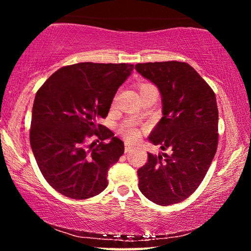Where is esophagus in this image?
Instances as JSON below:
<instances>
[{"instance_id": "1", "label": "esophagus", "mask_w": 251, "mask_h": 251, "mask_svg": "<svg viewBox=\"0 0 251 251\" xmlns=\"http://www.w3.org/2000/svg\"><path fill=\"white\" fill-rule=\"evenodd\" d=\"M133 150V145H130L128 143H125V152H128Z\"/></svg>"}]
</instances>
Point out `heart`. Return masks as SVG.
<instances>
[{
  "mask_svg": "<svg viewBox=\"0 0 251 251\" xmlns=\"http://www.w3.org/2000/svg\"><path fill=\"white\" fill-rule=\"evenodd\" d=\"M150 86H152V85H151V84H141V85H139V92H142L143 90H145V88L150 87ZM124 134L126 135V137L129 138V139H134V138L137 137V135H138L137 131L135 130V128L131 125L125 127Z\"/></svg>",
  "mask_w": 251,
  "mask_h": 251,
  "instance_id": "obj_1",
  "label": "heart"
}]
</instances>
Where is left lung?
<instances>
[{"instance_id": "obj_1", "label": "left lung", "mask_w": 251, "mask_h": 251, "mask_svg": "<svg viewBox=\"0 0 251 251\" xmlns=\"http://www.w3.org/2000/svg\"><path fill=\"white\" fill-rule=\"evenodd\" d=\"M135 70L156 85L161 96L163 117L148 136L161 152H148L137 171L138 187L160 206L189 197L206 176L218 145V108L214 91L184 62L136 64Z\"/></svg>"}]
</instances>
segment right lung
I'll return each instance as SVG.
<instances>
[{
    "label": "right lung",
    "mask_w": 251,
    "mask_h": 251,
    "mask_svg": "<svg viewBox=\"0 0 251 251\" xmlns=\"http://www.w3.org/2000/svg\"><path fill=\"white\" fill-rule=\"evenodd\" d=\"M133 69L78 63L55 72L37 91L29 142L42 175L59 194L86 199L107 187L108 169L124 154V143L99 122ZM91 137L98 139L87 146Z\"/></svg>",
    "instance_id": "1"
}]
</instances>
